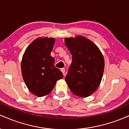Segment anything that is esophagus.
<instances>
[{
    "label": "esophagus",
    "mask_w": 129,
    "mask_h": 129,
    "mask_svg": "<svg viewBox=\"0 0 129 129\" xmlns=\"http://www.w3.org/2000/svg\"><path fill=\"white\" fill-rule=\"evenodd\" d=\"M60 70H61V72H62V73H63V75H65V73H66V70H65V69H60Z\"/></svg>",
    "instance_id": "esophagus-1"
}]
</instances>
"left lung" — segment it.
I'll use <instances>...</instances> for the list:
<instances>
[{
  "mask_svg": "<svg viewBox=\"0 0 129 129\" xmlns=\"http://www.w3.org/2000/svg\"><path fill=\"white\" fill-rule=\"evenodd\" d=\"M72 62L65 79L70 90L78 96L93 94L101 82L104 69L102 53L94 43L82 36L65 38Z\"/></svg>",
  "mask_w": 129,
  "mask_h": 129,
  "instance_id": "left-lung-1",
  "label": "left lung"
}]
</instances>
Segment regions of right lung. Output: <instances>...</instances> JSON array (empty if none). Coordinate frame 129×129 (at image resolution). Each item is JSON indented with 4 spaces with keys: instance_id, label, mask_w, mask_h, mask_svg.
I'll return each instance as SVG.
<instances>
[{
    "instance_id": "1",
    "label": "right lung",
    "mask_w": 129,
    "mask_h": 129,
    "mask_svg": "<svg viewBox=\"0 0 129 129\" xmlns=\"http://www.w3.org/2000/svg\"><path fill=\"white\" fill-rule=\"evenodd\" d=\"M55 39L39 38L26 48L21 62V71L25 84L33 94L38 97L47 95L63 74L54 67L51 56Z\"/></svg>"
}]
</instances>
